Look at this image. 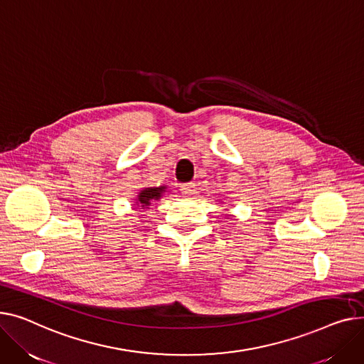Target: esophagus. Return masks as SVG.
Masks as SVG:
<instances>
[{"mask_svg": "<svg viewBox=\"0 0 364 364\" xmlns=\"http://www.w3.org/2000/svg\"><path fill=\"white\" fill-rule=\"evenodd\" d=\"M181 191L185 197H192L196 194V183H192V182L183 183V185H181Z\"/></svg>", "mask_w": 364, "mask_h": 364, "instance_id": "obj_1", "label": "esophagus"}]
</instances>
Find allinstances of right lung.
<instances>
[{"mask_svg": "<svg viewBox=\"0 0 364 364\" xmlns=\"http://www.w3.org/2000/svg\"><path fill=\"white\" fill-rule=\"evenodd\" d=\"M167 186H148L142 188L138 196L135 197V205L136 208H149L153 203L160 201V198L166 194Z\"/></svg>", "mask_w": 364, "mask_h": 364, "instance_id": "1", "label": "right lung"}]
</instances>
